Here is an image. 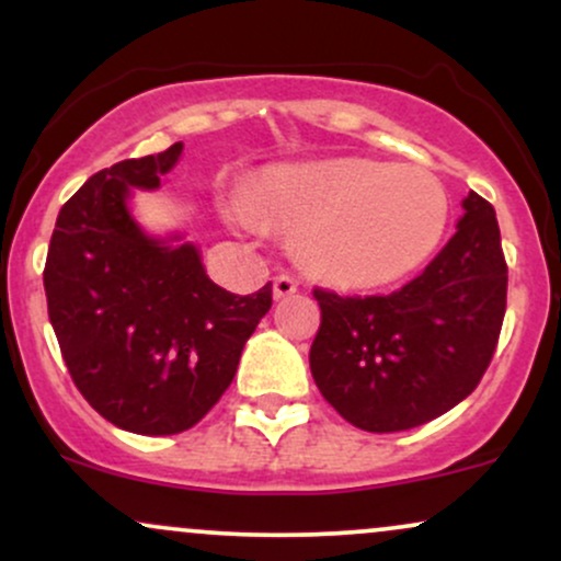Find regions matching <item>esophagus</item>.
I'll return each mask as SVG.
<instances>
[{
    "mask_svg": "<svg viewBox=\"0 0 561 561\" xmlns=\"http://www.w3.org/2000/svg\"><path fill=\"white\" fill-rule=\"evenodd\" d=\"M298 293V282L293 279V276H285V274H279L274 279V298L276 300H282V298H289V295H295Z\"/></svg>",
    "mask_w": 561,
    "mask_h": 561,
    "instance_id": "1",
    "label": "esophagus"
}]
</instances>
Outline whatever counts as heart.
I'll return each instance as SVG.
<instances>
[{
	"instance_id": "b5f03b06",
	"label": "heart",
	"mask_w": 561,
	"mask_h": 561,
	"mask_svg": "<svg viewBox=\"0 0 561 561\" xmlns=\"http://www.w3.org/2000/svg\"><path fill=\"white\" fill-rule=\"evenodd\" d=\"M248 221L289 231L295 263L337 289H377L435 253L450 203L440 179L369 158L272 165L244 190Z\"/></svg>"
}]
</instances>
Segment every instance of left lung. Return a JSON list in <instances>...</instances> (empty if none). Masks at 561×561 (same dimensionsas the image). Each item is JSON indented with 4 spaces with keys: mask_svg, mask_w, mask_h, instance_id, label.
<instances>
[{
    "mask_svg": "<svg viewBox=\"0 0 561 561\" xmlns=\"http://www.w3.org/2000/svg\"><path fill=\"white\" fill-rule=\"evenodd\" d=\"M456 234L414 282L390 295L313 289L321 327L311 375L343 420L401 433L446 414L478 388L506 311V261L495 210L461 199Z\"/></svg>",
    "mask_w": 561,
    "mask_h": 561,
    "instance_id": "left-lung-1",
    "label": "left lung"
}]
</instances>
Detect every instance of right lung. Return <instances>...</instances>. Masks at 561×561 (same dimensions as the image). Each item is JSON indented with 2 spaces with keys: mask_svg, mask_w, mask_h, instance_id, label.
I'll use <instances>...</instances> for the list:
<instances>
[{
  "mask_svg": "<svg viewBox=\"0 0 561 561\" xmlns=\"http://www.w3.org/2000/svg\"><path fill=\"white\" fill-rule=\"evenodd\" d=\"M182 152L176 141L94 173L62 205L44 266L49 321L76 388L137 435L195 427L272 308V282L231 295L182 231L150 234L131 214V190H158Z\"/></svg>",
  "mask_w": 561,
  "mask_h": 561,
  "instance_id": "obj_1",
  "label": "right lung"
}]
</instances>
